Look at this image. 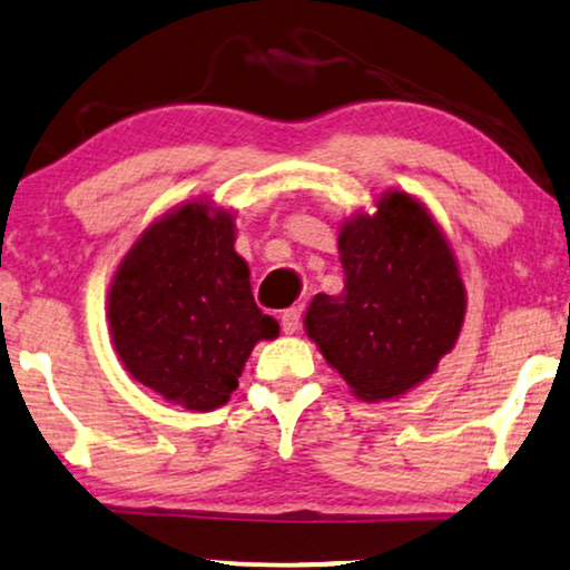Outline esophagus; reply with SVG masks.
<instances>
[{
	"mask_svg": "<svg viewBox=\"0 0 570 570\" xmlns=\"http://www.w3.org/2000/svg\"><path fill=\"white\" fill-rule=\"evenodd\" d=\"M299 325H302V307H288L282 312V327L286 335L299 331Z\"/></svg>",
	"mask_w": 570,
	"mask_h": 570,
	"instance_id": "esophagus-1",
	"label": "esophagus"
}]
</instances>
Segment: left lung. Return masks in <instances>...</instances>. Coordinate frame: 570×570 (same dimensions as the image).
<instances>
[{
    "instance_id": "left-lung-1",
    "label": "left lung",
    "mask_w": 570,
    "mask_h": 570,
    "mask_svg": "<svg viewBox=\"0 0 570 570\" xmlns=\"http://www.w3.org/2000/svg\"><path fill=\"white\" fill-rule=\"evenodd\" d=\"M338 253L343 292L317 294L304 331L358 400H395L460 338L468 294L452 245L419 198L387 190L341 224Z\"/></svg>"
}]
</instances>
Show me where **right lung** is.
Here are the masks:
<instances>
[{
	"label": "right lung",
	"instance_id": "right-lung-1",
	"mask_svg": "<svg viewBox=\"0 0 570 570\" xmlns=\"http://www.w3.org/2000/svg\"><path fill=\"white\" fill-rule=\"evenodd\" d=\"M108 325L136 382L198 413L227 403L255 343L278 335L235 253V216L206 198L141 232L110 282Z\"/></svg>",
	"mask_w": 570,
	"mask_h": 570
}]
</instances>
